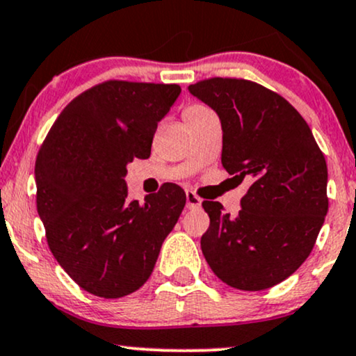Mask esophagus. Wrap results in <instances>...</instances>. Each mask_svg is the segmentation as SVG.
Returning a JSON list of instances; mask_svg holds the SVG:
<instances>
[{
	"label": "esophagus",
	"instance_id": "obj_1",
	"mask_svg": "<svg viewBox=\"0 0 356 356\" xmlns=\"http://www.w3.org/2000/svg\"><path fill=\"white\" fill-rule=\"evenodd\" d=\"M186 202H187V207H189V209H197V207H200L202 200H200L199 197H197L192 191H187L186 192Z\"/></svg>",
	"mask_w": 356,
	"mask_h": 356
}]
</instances>
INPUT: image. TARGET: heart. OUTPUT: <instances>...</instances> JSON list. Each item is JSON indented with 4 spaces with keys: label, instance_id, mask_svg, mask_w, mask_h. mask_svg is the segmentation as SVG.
Wrapping results in <instances>:
<instances>
[{
    "label": "heart",
    "instance_id": "b5f03b06",
    "mask_svg": "<svg viewBox=\"0 0 356 356\" xmlns=\"http://www.w3.org/2000/svg\"><path fill=\"white\" fill-rule=\"evenodd\" d=\"M202 109H205L204 106H200V104H194V106H191V108H187V109H186V113H189V111H202Z\"/></svg>",
    "mask_w": 356,
    "mask_h": 356
}]
</instances>
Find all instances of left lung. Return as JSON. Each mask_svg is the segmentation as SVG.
Here are the masks:
<instances>
[{
    "label": "left lung",
    "mask_w": 356,
    "mask_h": 356,
    "mask_svg": "<svg viewBox=\"0 0 356 356\" xmlns=\"http://www.w3.org/2000/svg\"><path fill=\"white\" fill-rule=\"evenodd\" d=\"M222 126V165L252 179L235 217L204 200L200 248L212 272L247 292L270 289L305 262L328 212L327 162L298 111L264 86L212 78L189 86Z\"/></svg>",
    "instance_id": "8db88e82"
}]
</instances>
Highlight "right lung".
<instances>
[{"label": "right lung", "mask_w": 356, "mask_h": 356, "mask_svg": "<svg viewBox=\"0 0 356 356\" xmlns=\"http://www.w3.org/2000/svg\"><path fill=\"white\" fill-rule=\"evenodd\" d=\"M177 84L108 81L72 99L38 152L36 205L48 245L86 292L119 298L151 277L186 192L165 184L140 205L127 199V164L151 156Z\"/></svg>", "instance_id": "obj_1"}]
</instances>
